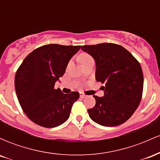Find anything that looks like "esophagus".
I'll list each match as a JSON object with an SVG mask.
<instances>
[{"label":"esophagus","instance_id":"1","mask_svg":"<svg viewBox=\"0 0 160 160\" xmlns=\"http://www.w3.org/2000/svg\"><path fill=\"white\" fill-rule=\"evenodd\" d=\"M80 97H81V98H86V97L87 96V95H86V94H84V93L82 92H80Z\"/></svg>","mask_w":160,"mask_h":160}]
</instances>
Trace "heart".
<instances>
[{
    "instance_id": "1",
    "label": "heart",
    "mask_w": 160,
    "mask_h": 160,
    "mask_svg": "<svg viewBox=\"0 0 160 160\" xmlns=\"http://www.w3.org/2000/svg\"><path fill=\"white\" fill-rule=\"evenodd\" d=\"M91 59H92V58L89 54H87V53L86 52H82L79 56V60H80V63L81 64L84 63V62H86L89 61V60Z\"/></svg>"
}]
</instances>
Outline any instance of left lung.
<instances>
[{
    "label": "left lung",
    "mask_w": 160,
    "mask_h": 160,
    "mask_svg": "<svg viewBox=\"0 0 160 160\" xmlns=\"http://www.w3.org/2000/svg\"><path fill=\"white\" fill-rule=\"evenodd\" d=\"M96 64L95 79L104 83L103 97L93 95L95 105L88 109L94 122L116 126L128 120L140 104L144 78L136 58L122 46L111 43L82 46Z\"/></svg>",
    "instance_id": "obj_1"
}]
</instances>
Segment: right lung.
Instances as JSON below:
<instances>
[{"instance_id": "right-lung-1", "label": "right lung", "mask_w": 160, "mask_h": 160, "mask_svg": "<svg viewBox=\"0 0 160 160\" xmlns=\"http://www.w3.org/2000/svg\"><path fill=\"white\" fill-rule=\"evenodd\" d=\"M80 48V46L47 44L34 49L23 60L16 73L15 89L22 109L32 122L53 128L69 118L80 94H64L54 86Z\"/></svg>"}]
</instances>
